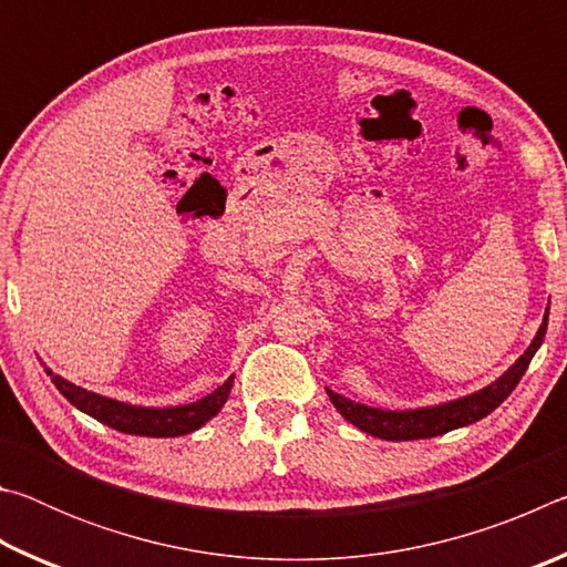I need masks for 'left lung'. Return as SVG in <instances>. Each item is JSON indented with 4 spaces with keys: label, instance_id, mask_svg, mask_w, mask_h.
Instances as JSON below:
<instances>
[{
    "label": "left lung",
    "instance_id": "8db88e82",
    "mask_svg": "<svg viewBox=\"0 0 567 567\" xmlns=\"http://www.w3.org/2000/svg\"><path fill=\"white\" fill-rule=\"evenodd\" d=\"M545 330H548V312H545V320L540 324V330H537L535 340L530 342V348L520 354V360H517L503 378H497L493 385H487L480 392H473V395L445 402V405L395 412V410H378V408L360 405V402L342 398L332 390H328V395L332 400V405L340 410V415L344 420H350L354 427H360L362 433L368 435H375L382 440H425V437L445 435L450 430L470 425V422H477L485 415H491V412L501 405L507 395H511V392L517 388V382H520V378L525 375L533 354L543 344Z\"/></svg>",
    "mask_w": 567,
    "mask_h": 567
}]
</instances>
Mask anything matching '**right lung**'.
Returning <instances> with one entry per match:
<instances>
[{
  "label": "right lung",
  "instance_id": "right-lung-1",
  "mask_svg": "<svg viewBox=\"0 0 567 567\" xmlns=\"http://www.w3.org/2000/svg\"><path fill=\"white\" fill-rule=\"evenodd\" d=\"M47 375L52 378L56 390H60L74 408L87 412L90 417L100 420L114 430H120V433L147 435V437H177L203 427L209 417H215L217 412L223 410L225 400L229 398V390H233V378H227L225 385H219L215 392H209V395L203 400L189 402V405L137 408V405H127V402L102 398L97 392L76 388L60 375H52V370H47Z\"/></svg>",
  "mask_w": 567,
  "mask_h": 567
}]
</instances>
